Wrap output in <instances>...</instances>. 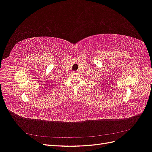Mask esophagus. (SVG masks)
<instances>
[{"label": "esophagus", "mask_w": 152, "mask_h": 152, "mask_svg": "<svg viewBox=\"0 0 152 152\" xmlns=\"http://www.w3.org/2000/svg\"><path fill=\"white\" fill-rule=\"evenodd\" d=\"M74 72H75V73H77V72H78V71H75Z\"/></svg>", "instance_id": "34e87169"}]
</instances>
